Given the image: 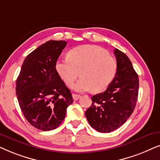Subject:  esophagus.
I'll return each mask as SVG.
<instances>
[{
  "label": "esophagus",
  "instance_id": "1",
  "mask_svg": "<svg viewBox=\"0 0 160 160\" xmlns=\"http://www.w3.org/2000/svg\"><path fill=\"white\" fill-rule=\"evenodd\" d=\"M72 96H73V98L74 100H77L79 99L81 97H82V96H81L80 95H76V94H73Z\"/></svg>",
  "mask_w": 160,
  "mask_h": 160
}]
</instances>
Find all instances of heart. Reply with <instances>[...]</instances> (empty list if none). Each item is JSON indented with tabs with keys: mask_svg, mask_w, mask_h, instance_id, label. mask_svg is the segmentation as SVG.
Here are the masks:
<instances>
[{
	"mask_svg": "<svg viewBox=\"0 0 160 160\" xmlns=\"http://www.w3.org/2000/svg\"><path fill=\"white\" fill-rule=\"evenodd\" d=\"M68 58L57 61V73L68 87H71L80 75L82 78L73 88L78 92L92 89L100 92L108 87L116 77L117 60L103 48L84 45L73 48Z\"/></svg>",
	"mask_w": 160,
	"mask_h": 160,
	"instance_id": "heart-1",
	"label": "heart"
}]
</instances>
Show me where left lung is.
Returning <instances> with one entry per match:
<instances>
[{
    "mask_svg": "<svg viewBox=\"0 0 160 160\" xmlns=\"http://www.w3.org/2000/svg\"><path fill=\"white\" fill-rule=\"evenodd\" d=\"M117 73L103 92L92 97V106L85 112L91 127L100 132L120 128L132 114L138 95V76L124 52L114 49Z\"/></svg>",
    "mask_w": 160,
    "mask_h": 160,
    "instance_id": "8db88e82",
    "label": "left lung"
}]
</instances>
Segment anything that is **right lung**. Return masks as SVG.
I'll return each instance as SVG.
<instances>
[{"instance_id": "1", "label": "right lung", "mask_w": 160, "mask_h": 160, "mask_svg": "<svg viewBox=\"0 0 160 160\" xmlns=\"http://www.w3.org/2000/svg\"><path fill=\"white\" fill-rule=\"evenodd\" d=\"M65 41H49L26 57L16 82L19 106L28 122L38 130L60 126L73 101L70 89L57 73L55 64Z\"/></svg>"}]
</instances>
